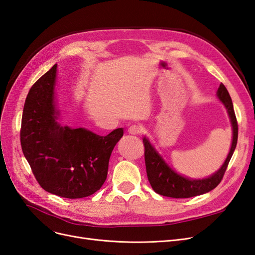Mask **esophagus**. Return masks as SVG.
<instances>
[{
    "mask_svg": "<svg viewBox=\"0 0 255 255\" xmlns=\"http://www.w3.org/2000/svg\"><path fill=\"white\" fill-rule=\"evenodd\" d=\"M128 132H129L130 134L137 135V134H139V133L142 132V128L139 127V126H137V125H132V126H130V127L128 128Z\"/></svg>",
    "mask_w": 255,
    "mask_h": 255,
    "instance_id": "obj_1",
    "label": "esophagus"
}]
</instances>
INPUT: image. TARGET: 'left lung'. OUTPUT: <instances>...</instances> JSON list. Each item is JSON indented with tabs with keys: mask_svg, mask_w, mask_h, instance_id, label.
<instances>
[{
	"mask_svg": "<svg viewBox=\"0 0 255 255\" xmlns=\"http://www.w3.org/2000/svg\"><path fill=\"white\" fill-rule=\"evenodd\" d=\"M217 96L228 110L233 131L231 149H230V152L223 166L214 175H212L209 178L201 180L188 179L177 174L175 170H172L165 163V161L162 159L161 155L155 151L148 139L144 137L143 144L145 148L144 154L147 178H148V181L155 193L165 197H171V198H190V197L202 195L214 190L220 183L221 180H223L228 164L232 158V154L237 144L238 125L231 96H230L224 84H220L217 90Z\"/></svg>",
	"mask_w": 255,
	"mask_h": 255,
	"instance_id": "8db88e82",
	"label": "left lung"
}]
</instances>
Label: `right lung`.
I'll list each match as a JSON object with an SVG mask.
<instances>
[{
    "instance_id": "obj_1",
    "label": "right lung",
    "mask_w": 255,
    "mask_h": 255,
    "mask_svg": "<svg viewBox=\"0 0 255 255\" xmlns=\"http://www.w3.org/2000/svg\"><path fill=\"white\" fill-rule=\"evenodd\" d=\"M57 64L32 85L21 123V147L44 191L69 199L97 192L107 179L114 146L123 128L102 136L85 128L62 127L57 122L54 87Z\"/></svg>"
}]
</instances>
